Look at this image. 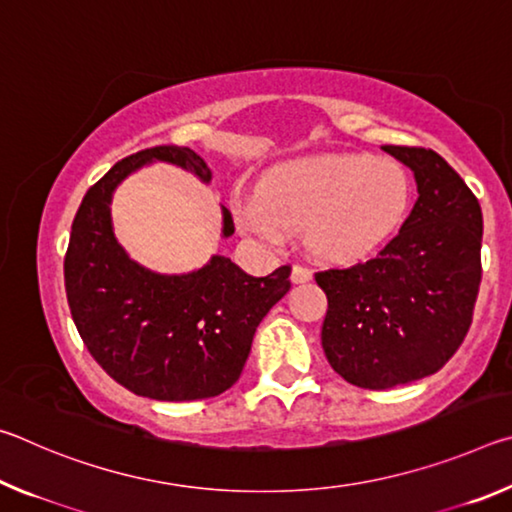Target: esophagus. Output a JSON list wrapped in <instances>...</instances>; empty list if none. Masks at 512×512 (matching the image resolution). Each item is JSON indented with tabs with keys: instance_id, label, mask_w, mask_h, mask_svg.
I'll return each mask as SVG.
<instances>
[{
	"instance_id": "esophagus-1",
	"label": "esophagus",
	"mask_w": 512,
	"mask_h": 512,
	"mask_svg": "<svg viewBox=\"0 0 512 512\" xmlns=\"http://www.w3.org/2000/svg\"><path fill=\"white\" fill-rule=\"evenodd\" d=\"M309 280H311V271L307 266L296 264L291 268V282L293 284H302V282H309Z\"/></svg>"
}]
</instances>
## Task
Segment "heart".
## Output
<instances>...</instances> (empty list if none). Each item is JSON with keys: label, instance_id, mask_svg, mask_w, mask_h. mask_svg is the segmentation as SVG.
I'll use <instances>...</instances> for the list:
<instances>
[{"label": "heart", "instance_id": "1", "mask_svg": "<svg viewBox=\"0 0 512 512\" xmlns=\"http://www.w3.org/2000/svg\"><path fill=\"white\" fill-rule=\"evenodd\" d=\"M406 171L368 155H318L273 169L262 194L232 205L239 228L268 246H284L291 230L305 228L320 259L354 264L384 248L409 210Z\"/></svg>", "mask_w": 512, "mask_h": 512}]
</instances>
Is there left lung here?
Segmentation results:
<instances>
[{"mask_svg":"<svg viewBox=\"0 0 512 512\" xmlns=\"http://www.w3.org/2000/svg\"><path fill=\"white\" fill-rule=\"evenodd\" d=\"M381 149L413 171L409 219L375 259L316 273L327 296L325 357L368 391L443 368L472 325L481 284L483 214L470 187L436 151Z\"/></svg>","mask_w":512,"mask_h":512,"instance_id":"obj_1","label":"left lung"}]
</instances>
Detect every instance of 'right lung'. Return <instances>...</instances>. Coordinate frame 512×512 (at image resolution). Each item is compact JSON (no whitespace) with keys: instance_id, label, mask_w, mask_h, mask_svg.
<instances>
[{"instance_id":"obj_1","label":"right lung","mask_w":512,"mask_h":512,"mask_svg":"<svg viewBox=\"0 0 512 512\" xmlns=\"http://www.w3.org/2000/svg\"><path fill=\"white\" fill-rule=\"evenodd\" d=\"M169 162L207 185L212 171L187 146H155L117 162L85 194L65 255V289L83 343L108 375L162 402L216 397L235 384L257 325L291 289L289 266L253 277L212 255L198 271L164 275L137 264L115 237L110 203L133 171ZM221 237L235 235L221 207Z\"/></svg>"}]
</instances>
